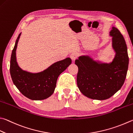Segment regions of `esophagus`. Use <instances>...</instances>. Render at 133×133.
I'll return each mask as SVG.
<instances>
[{
    "label": "esophagus",
    "instance_id": "esophagus-1",
    "mask_svg": "<svg viewBox=\"0 0 133 133\" xmlns=\"http://www.w3.org/2000/svg\"><path fill=\"white\" fill-rule=\"evenodd\" d=\"M78 54H77V53L73 52V53H71L70 55V58L72 60H76L77 58V57H78Z\"/></svg>",
    "mask_w": 133,
    "mask_h": 133
}]
</instances>
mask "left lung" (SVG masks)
<instances>
[{
	"mask_svg": "<svg viewBox=\"0 0 133 133\" xmlns=\"http://www.w3.org/2000/svg\"><path fill=\"white\" fill-rule=\"evenodd\" d=\"M109 33L116 53L112 62L94 60L88 55H82L75 60L78 68L77 86L84 95L93 99L110 98L122 88L126 77L129 59L124 38L115 26Z\"/></svg>",
	"mask_w": 133,
	"mask_h": 133,
	"instance_id": "obj_1",
	"label": "left lung"
}]
</instances>
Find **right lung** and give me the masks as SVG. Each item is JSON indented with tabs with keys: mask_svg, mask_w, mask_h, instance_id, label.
I'll use <instances>...</instances> for the list:
<instances>
[{
	"mask_svg": "<svg viewBox=\"0 0 133 133\" xmlns=\"http://www.w3.org/2000/svg\"><path fill=\"white\" fill-rule=\"evenodd\" d=\"M21 32L18 35L12 50L10 72L12 81L23 95L31 100L39 101L49 98L54 92L59 75L71 63L67 57L54 63L46 69L39 73L23 70L17 62L16 49Z\"/></svg>",
	"mask_w": 133,
	"mask_h": 133,
	"instance_id": "right-lung-1",
	"label": "right lung"
}]
</instances>
